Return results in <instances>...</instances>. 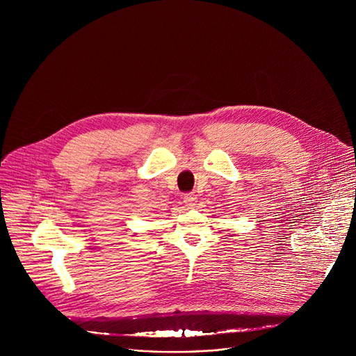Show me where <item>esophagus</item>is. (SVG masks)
<instances>
[{
  "label": "esophagus",
  "mask_w": 356,
  "mask_h": 356,
  "mask_svg": "<svg viewBox=\"0 0 356 356\" xmlns=\"http://www.w3.org/2000/svg\"><path fill=\"white\" fill-rule=\"evenodd\" d=\"M195 198H197V195H195L194 193H186V194L183 195V201L186 202V204H188V206L193 204V202L195 201Z\"/></svg>",
  "instance_id": "obj_1"
}]
</instances>
